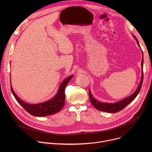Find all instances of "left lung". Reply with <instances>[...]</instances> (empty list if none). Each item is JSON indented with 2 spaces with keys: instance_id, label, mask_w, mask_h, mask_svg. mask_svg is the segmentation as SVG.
Segmentation results:
<instances>
[{
  "instance_id": "obj_1",
  "label": "left lung",
  "mask_w": 152,
  "mask_h": 152,
  "mask_svg": "<svg viewBox=\"0 0 152 152\" xmlns=\"http://www.w3.org/2000/svg\"><path fill=\"white\" fill-rule=\"evenodd\" d=\"M134 38L136 39L137 44L138 46L140 47L139 45V42L136 38L135 35H134ZM142 61H141V69H142V75H141V79L140 83L138 86V88L137 90L130 96L114 103H103V102H100L96 100L92 96L91 93L90 89H89V97L90 99V102L91 104L93 105L94 107H96L97 110L100 111H104V112H107V113H117L121 110H122L123 108H124L127 104H129L130 103L132 102L135 97L137 96L138 93H140V91L141 88L142 86V83L143 81V53L142 51Z\"/></svg>"
}]
</instances>
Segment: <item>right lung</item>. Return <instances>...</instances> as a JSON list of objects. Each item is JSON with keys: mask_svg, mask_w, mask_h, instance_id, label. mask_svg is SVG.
I'll return each mask as SVG.
<instances>
[{"mask_svg": "<svg viewBox=\"0 0 152 152\" xmlns=\"http://www.w3.org/2000/svg\"><path fill=\"white\" fill-rule=\"evenodd\" d=\"M71 75L61 83L56 95L50 100L39 104H29L21 100L14 91L11 84V92L16 100L30 114L36 117H45L58 113L65 103V88L73 77Z\"/></svg>", "mask_w": 152, "mask_h": 152, "instance_id": "add662e5", "label": "right lung"}]
</instances>
